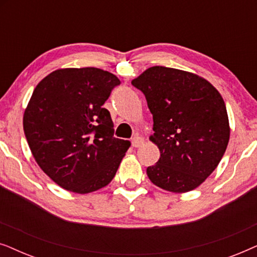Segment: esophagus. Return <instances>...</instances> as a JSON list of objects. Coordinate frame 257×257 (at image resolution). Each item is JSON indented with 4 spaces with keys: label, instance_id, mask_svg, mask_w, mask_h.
<instances>
[{
    "label": "esophagus",
    "instance_id": "34e87169",
    "mask_svg": "<svg viewBox=\"0 0 257 257\" xmlns=\"http://www.w3.org/2000/svg\"><path fill=\"white\" fill-rule=\"evenodd\" d=\"M144 144V138H142V137H135V138L132 139V146L133 147H140Z\"/></svg>",
    "mask_w": 257,
    "mask_h": 257
}]
</instances>
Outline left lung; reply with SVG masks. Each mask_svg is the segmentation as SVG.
Returning a JSON list of instances; mask_svg holds the SVG:
<instances>
[{
  "mask_svg": "<svg viewBox=\"0 0 257 257\" xmlns=\"http://www.w3.org/2000/svg\"><path fill=\"white\" fill-rule=\"evenodd\" d=\"M145 94L153 115L150 140L160 158L147 167L158 187L186 193L199 187L217 167L229 142L227 108L219 91L202 77L152 66L132 80Z\"/></svg>",
  "mask_w": 257,
  "mask_h": 257,
  "instance_id": "obj_1",
  "label": "left lung"
}]
</instances>
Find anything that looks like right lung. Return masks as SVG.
<instances>
[{
  "label": "right lung",
  "instance_id": "obj_1",
  "mask_svg": "<svg viewBox=\"0 0 257 257\" xmlns=\"http://www.w3.org/2000/svg\"><path fill=\"white\" fill-rule=\"evenodd\" d=\"M119 84L101 69L68 68L35 87L24 111V135L38 166L66 191L86 194L110 184L131 145L114 138L103 107Z\"/></svg>",
  "mask_w": 257,
  "mask_h": 257
}]
</instances>
